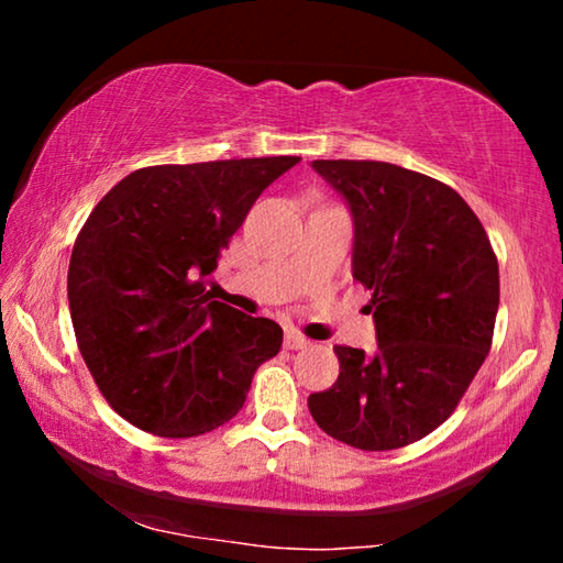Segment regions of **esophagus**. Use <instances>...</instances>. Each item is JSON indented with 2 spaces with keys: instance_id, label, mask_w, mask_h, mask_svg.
<instances>
[{
  "instance_id": "1",
  "label": "esophagus",
  "mask_w": 563,
  "mask_h": 563,
  "mask_svg": "<svg viewBox=\"0 0 563 563\" xmlns=\"http://www.w3.org/2000/svg\"><path fill=\"white\" fill-rule=\"evenodd\" d=\"M305 347H310L308 338H302L298 330L285 332V350H305Z\"/></svg>"
}]
</instances>
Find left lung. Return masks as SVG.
Here are the masks:
<instances>
[{"label": "left lung", "instance_id": "obj_1", "mask_svg": "<svg viewBox=\"0 0 563 563\" xmlns=\"http://www.w3.org/2000/svg\"><path fill=\"white\" fill-rule=\"evenodd\" d=\"M355 218L352 275L373 292L377 352L335 347L338 383L308 397L332 440L399 450L450 417L484 357L499 263L479 218L442 180L385 161H312Z\"/></svg>", "mask_w": 563, "mask_h": 563}]
</instances>
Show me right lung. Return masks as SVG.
I'll return each mask as SVG.
<instances>
[{"instance_id":"obj_1","label":"right lung","mask_w":563,"mask_h":563,"mask_svg":"<svg viewBox=\"0 0 563 563\" xmlns=\"http://www.w3.org/2000/svg\"><path fill=\"white\" fill-rule=\"evenodd\" d=\"M300 156L146 166L93 206L69 261L76 345L139 430L198 437L233 419L283 328L208 292L247 211Z\"/></svg>"}]
</instances>
